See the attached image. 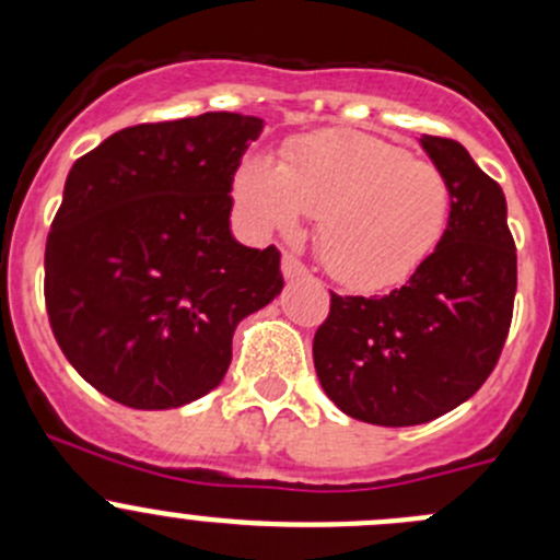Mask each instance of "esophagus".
I'll return each instance as SVG.
<instances>
[{"mask_svg":"<svg viewBox=\"0 0 560 560\" xmlns=\"http://www.w3.org/2000/svg\"><path fill=\"white\" fill-rule=\"evenodd\" d=\"M281 273H284V279L292 281V279H303V276H308V270L295 254H284V257H281Z\"/></svg>","mask_w":560,"mask_h":560,"instance_id":"1","label":"esophagus"}]
</instances>
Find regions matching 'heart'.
I'll list each match as a JSON object with an SVG mask.
<instances>
[{"instance_id":"b5f03b06","label":"heart","mask_w":560,"mask_h":560,"mask_svg":"<svg viewBox=\"0 0 560 560\" xmlns=\"http://www.w3.org/2000/svg\"><path fill=\"white\" fill-rule=\"evenodd\" d=\"M235 200L262 233L316 222V254L349 290H387L411 279L442 244L453 211L447 175L400 145L352 129H322L287 145L276 165L252 156Z\"/></svg>"}]
</instances>
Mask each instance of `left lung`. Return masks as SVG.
<instances>
[{"label":"left lung","instance_id":"8db88e82","mask_svg":"<svg viewBox=\"0 0 560 560\" xmlns=\"http://www.w3.org/2000/svg\"><path fill=\"white\" fill-rule=\"evenodd\" d=\"M450 180L442 244L400 290L336 295L314 336L327 398L371 425H422L471 398L499 363L517 290V254L501 186L457 140L422 135Z\"/></svg>","mask_w":560,"mask_h":560}]
</instances>
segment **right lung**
Returning <instances> with one entry per match:
<instances>
[{"label": "right lung", "mask_w": 560, "mask_h": 560, "mask_svg": "<svg viewBox=\"0 0 560 560\" xmlns=\"http://www.w3.org/2000/svg\"><path fill=\"white\" fill-rule=\"evenodd\" d=\"M262 118L202 113L110 135L72 165L45 244V308L72 369L129 409L219 387L233 332L284 287L276 246L230 233Z\"/></svg>", "instance_id": "right-lung-1"}]
</instances>
